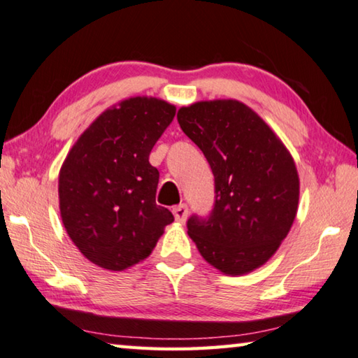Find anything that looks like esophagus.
I'll list each match as a JSON object with an SVG mask.
<instances>
[{"mask_svg":"<svg viewBox=\"0 0 358 358\" xmlns=\"http://www.w3.org/2000/svg\"><path fill=\"white\" fill-rule=\"evenodd\" d=\"M172 211H173L175 220H177L178 222L183 224V222L186 221V217H187V205H186V203L177 205V207H173Z\"/></svg>","mask_w":358,"mask_h":358,"instance_id":"obj_1","label":"esophagus"}]
</instances>
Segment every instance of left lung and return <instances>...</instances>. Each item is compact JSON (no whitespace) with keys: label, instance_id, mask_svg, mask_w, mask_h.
Returning a JSON list of instances; mask_svg holds the SVG:
<instances>
[{"label":"left lung","instance_id":"left-lung-1","mask_svg":"<svg viewBox=\"0 0 358 358\" xmlns=\"http://www.w3.org/2000/svg\"><path fill=\"white\" fill-rule=\"evenodd\" d=\"M177 118L215 175L213 210L192 215L187 234L224 275L250 273L273 256L295 220L300 181L292 156L243 102H196Z\"/></svg>","mask_w":358,"mask_h":358}]
</instances>
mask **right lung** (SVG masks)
Here are the masks:
<instances>
[{"label":"right lung","instance_id":"1","mask_svg":"<svg viewBox=\"0 0 358 358\" xmlns=\"http://www.w3.org/2000/svg\"><path fill=\"white\" fill-rule=\"evenodd\" d=\"M177 108L137 96L107 108L78 137L58 180L59 213L90 262L121 271L147 259L173 215L156 203L148 157Z\"/></svg>","mask_w":358,"mask_h":358}]
</instances>
